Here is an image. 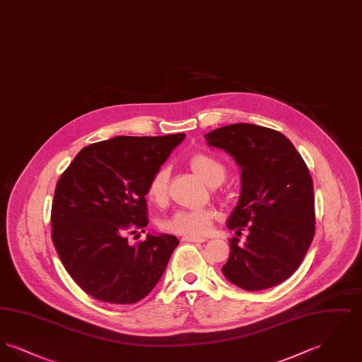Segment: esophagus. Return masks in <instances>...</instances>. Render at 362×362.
Wrapping results in <instances>:
<instances>
[{
	"mask_svg": "<svg viewBox=\"0 0 362 362\" xmlns=\"http://www.w3.org/2000/svg\"><path fill=\"white\" fill-rule=\"evenodd\" d=\"M183 241H189V243H204V241H206L205 238H192V236H185Z\"/></svg>",
	"mask_w": 362,
	"mask_h": 362,
	"instance_id": "34e87169",
	"label": "esophagus"
}]
</instances>
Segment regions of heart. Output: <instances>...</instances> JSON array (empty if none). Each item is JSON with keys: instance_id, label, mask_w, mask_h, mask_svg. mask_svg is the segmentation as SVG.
Instances as JSON below:
<instances>
[{"instance_id": "b5f03b06", "label": "heart", "mask_w": 362, "mask_h": 362, "mask_svg": "<svg viewBox=\"0 0 362 362\" xmlns=\"http://www.w3.org/2000/svg\"><path fill=\"white\" fill-rule=\"evenodd\" d=\"M191 171L209 186L220 185L226 176L224 164L206 153H194L187 160ZM168 179L170 171L167 167H161L156 171L148 182L146 197L155 205H164L168 198ZM218 214L211 207L204 209H180L173 211L171 216L161 221V229L175 235L202 238L211 230V226Z\"/></svg>"}]
</instances>
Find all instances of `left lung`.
I'll list each match as a JSON object with an SVG mask.
<instances>
[{
  "mask_svg": "<svg viewBox=\"0 0 362 362\" xmlns=\"http://www.w3.org/2000/svg\"><path fill=\"white\" fill-rule=\"evenodd\" d=\"M205 137L240 165V199L228 228L250 230L244 247L230 239L223 273L248 292L273 288L298 269L315 235L310 170L292 142L269 127L235 123Z\"/></svg>",
  "mask_w": 362,
  "mask_h": 362,
  "instance_id": "obj_1",
  "label": "left lung"
}]
</instances>
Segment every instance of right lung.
<instances>
[{"label":"right lung","mask_w":362,"mask_h":362,"mask_svg":"<svg viewBox=\"0 0 362 362\" xmlns=\"http://www.w3.org/2000/svg\"><path fill=\"white\" fill-rule=\"evenodd\" d=\"M186 134L119 136L86 146L61 175L52 206V239L64 267L90 297L133 304L155 288L179 240L127 235L148 225L146 186Z\"/></svg>","instance_id":"add662e5"}]
</instances>
